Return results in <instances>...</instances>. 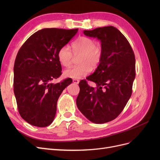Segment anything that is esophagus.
Returning a JSON list of instances; mask_svg holds the SVG:
<instances>
[{
  "instance_id": "esophagus-1",
  "label": "esophagus",
  "mask_w": 160,
  "mask_h": 160,
  "mask_svg": "<svg viewBox=\"0 0 160 160\" xmlns=\"http://www.w3.org/2000/svg\"><path fill=\"white\" fill-rule=\"evenodd\" d=\"M72 82H73L74 83L78 84L79 83V79H72Z\"/></svg>"
}]
</instances>
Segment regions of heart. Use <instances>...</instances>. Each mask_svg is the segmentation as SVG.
Returning a JSON list of instances; mask_svg holds the SVG:
<instances>
[{
	"mask_svg": "<svg viewBox=\"0 0 160 160\" xmlns=\"http://www.w3.org/2000/svg\"><path fill=\"white\" fill-rule=\"evenodd\" d=\"M96 44L93 38L80 37L72 43V51L67 46L60 48L57 57L61 65L65 67H69L72 64L74 56H79L77 59L79 65L65 70L66 76L80 79L88 75L91 70L98 68L102 60L103 51L101 47Z\"/></svg>",
	"mask_w": 160,
	"mask_h": 160,
	"instance_id": "1",
	"label": "heart"
}]
</instances>
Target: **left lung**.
<instances>
[{
  "label": "left lung",
  "mask_w": 160,
  "mask_h": 160,
  "mask_svg": "<svg viewBox=\"0 0 160 160\" xmlns=\"http://www.w3.org/2000/svg\"><path fill=\"white\" fill-rule=\"evenodd\" d=\"M83 32L101 41L103 56L95 71L86 78L97 87L92 88L86 80H81L77 106L91 122L107 123L122 113L132 95L135 77V55L127 38L114 27Z\"/></svg>",
  "instance_id": "obj_1"
}]
</instances>
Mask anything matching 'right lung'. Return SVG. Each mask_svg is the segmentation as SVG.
<instances>
[{
  "label": "right lung",
  "mask_w": 160,
  "mask_h": 160,
  "mask_svg": "<svg viewBox=\"0 0 160 160\" xmlns=\"http://www.w3.org/2000/svg\"><path fill=\"white\" fill-rule=\"evenodd\" d=\"M78 31L43 28L32 35L22 45L14 65V93L19 114L34 126L49 125L55 118L58 99L71 78L57 83L52 81L62 74L57 57Z\"/></svg>",
  "instance_id": "obj_1"
}]
</instances>
